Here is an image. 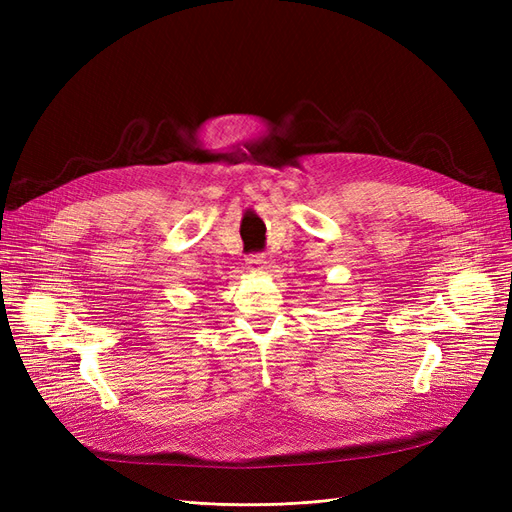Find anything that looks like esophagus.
Wrapping results in <instances>:
<instances>
[{
    "label": "esophagus",
    "mask_w": 512,
    "mask_h": 512,
    "mask_svg": "<svg viewBox=\"0 0 512 512\" xmlns=\"http://www.w3.org/2000/svg\"><path fill=\"white\" fill-rule=\"evenodd\" d=\"M245 267H247V271L260 273L262 269L267 267V258L262 256V254H252V256H247V258H245Z\"/></svg>",
    "instance_id": "esophagus-1"
}]
</instances>
